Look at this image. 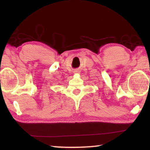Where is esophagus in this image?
<instances>
[{
    "instance_id": "1",
    "label": "esophagus",
    "mask_w": 150,
    "mask_h": 150,
    "mask_svg": "<svg viewBox=\"0 0 150 150\" xmlns=\"http://www.w3.org/2000/svg\"><path fill=\"white\" fill-rule=\"evenodd\" d=\"M80 71L79 69H76L75 71H74V73H79Z\"/></svg>"
}]
</instances>
